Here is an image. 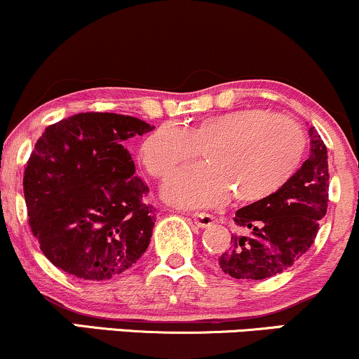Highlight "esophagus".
Masks as SVG:
<instances>
[{"label":"esophagus","mask_w":359,"mask_h":359,"mask_svg":"<svg viewBox=\"0 0 359 359\" xmlns=\"http://www.w3.org/2000/svg\"><path fill=\"white\" fill-rule=\"evenodd\" d=\"M191 219L196 222L199 228H208V226H211L214 222V216H211V214L201 212V214H192Z\"/></svg>","instance_id":"1"}]
</instances>
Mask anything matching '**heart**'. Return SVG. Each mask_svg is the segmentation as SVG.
<instances>
[{
	"label": "heart",
	"mask_w": 359,
	"mask_h": 359,
	"mask_svg": "<svg viewBox=\"0 0 359 359\" xmlns=\"http://www.w3.org/2000/svg\"><path fill=\"white\" fill-rule=\"evenodd\" d=\"M199 150L205 165L182 168L163 187V197L179 208L219 204L229 192L238 203L273 196L302 165L306 135L294 119L271 111L236 109L185 128H156L140 156L148 174L165 179Z\"/></svg>",
	"instance_id": "1"
}]
</instances>
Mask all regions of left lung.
Listing matches in <instances>:
<instances>
[{
	"mask_svg": "<svg viewBox=\"0 0 359 359\" xmlns=\"http://www.w3.org/2000/svg\"><path fill=\"white\" fill-rule=\"evenodd\" d=\"M311 155L297 174L263 201L236 211L246 234L231 236L233 246L219 257V266L233 278L263 280L290 269L311 248L319 221L327 212V148L309 128Z\"/></svg>",
	"mask_w": 359,
	"mask_h": 359,
	"instance_id": "1",
	"label": "left lung"
}]
</instances>
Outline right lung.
<instances>
[{
  "instance_id": "1",
  "label": "right lung",
  "mask_w": 359,
  "mask_h": 359,
  "mask_svg": "<svg viewBox=\"0 0 359 359\" xmlns=\"http://www.w3.org/2000/svg\"><path fill=\"white\" fill-rule=\"evenodd\" d=\"M154 128L114 113H79L45 128L23 194L32 233L57 269L100 282L145 253L156 214L125 142Z\"/></svg>"
}]
</instances>
